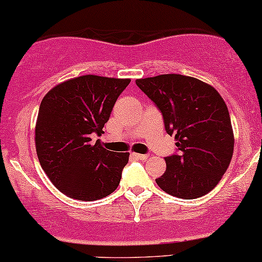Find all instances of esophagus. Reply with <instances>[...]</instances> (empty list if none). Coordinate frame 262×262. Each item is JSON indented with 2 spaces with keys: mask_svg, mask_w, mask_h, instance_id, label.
Returning <instances> with one entry per match:
<instances>
[{
  "mask_svg": "<svg viewBox=\"0 0 262 262\" xmlns=\"http://www.w3.org/2000/svg\"><path fill=\"white\" fill-rule=\"evenodd\" d=\"M133 156L135 159L141 160V161H145L146 159H149V155H145V154H133Z\"/></svg>",
  "mask_w": 262,
  "mask_h": 262,
  "instance_id": "1",
  "label": "esophagus"
}]
</instances>
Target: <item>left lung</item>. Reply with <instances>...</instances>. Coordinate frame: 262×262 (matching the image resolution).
<instances>
[{
    "label": "left lung",
    "mask_w": 262,
    "mask_h": 262,
    "mask_svg": "<svg viewBox=\"0 0 262 262\" xmlns=\"http://www.w3.org/2000/svg\"><path fill=\"white\" fill-rule=\"evenodd\" d=\"M135 83L155 103L167 134L176 139L177 152L165 157L166 172L157 185L182 199L206 195L221 181L233 155L226 102L215 88L187 75L162 74Z\"/></svg>",
    "instance_id": "8db88e82"
}]
</instances>
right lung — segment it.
Instances as JSON below:
<instances>
[{
	"label": "right lung",
	"instance_id": "1",
	"mask_svg": "<svg viewBox=\"0 0 262 262\" xmlns=\"http://www.w3.org/2000/svg\"><path fill=\"white\" fill-rule=\"evenodd\" d=\"M129 79L83 75L46 94L39 108L35 145L40 165L59 191L72 199L94 201L118 187L129 152L103 149L100 137Z\"/></svg>",
	"mask_w": 262,
	"mask_h": 262
}]
</instances>
